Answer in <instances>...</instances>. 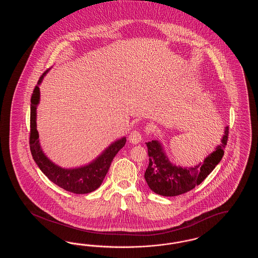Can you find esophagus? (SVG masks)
I'll return each instance as SVG.
<instances>
[{
    "instance_id": "34e87169",
    "label": "esophagus",
    "mask_w": 258,
    "mask_h": 258,
    "mask_svg": "<svg viewBox=\"0 0 258 258\" xmlns=\"http://www.w3.org/2000/svg\"><path fill=\"white\" fill-rule=\"evenodd\" d=\"M128 140L134 143V144H137L139 142H141L142 140V134L139 130H135L131 133V135L128 136Z\"/></svg>"
}]
</instances>
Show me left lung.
<instances>
[{
  "label": "left lung",
  "mask_w": 258,
  "mask_h": 258,
  "mask_svg": "<svg viewBox=\"0 0 258 258\" xmlns=\"http://www.w3.org/2000/svg\"><path fill=\"white\" fill-rule=\"evenodd\" d=\"M229 127L226 126L221 144L195 167L183 168L173 165L165 156L160 142H147L149 165L144 174L150 188L162 197H176L185 194L201 184L221 161L227 144Z\"/></svg>",
  "instance_id": "8db88e82"
}]
</instances>
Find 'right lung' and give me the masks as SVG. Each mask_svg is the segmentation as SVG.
<instances>
[{
  "mask_svg": "<svg viewBox=\"0 0 258 258\" xmlns=\"http://www.w3.org/2000/svg\"><path fill=\"white\" fill-rule=\"evenodd\" d=\"M49 71L46 70L39 77L37 86L35 87L31 98V117H30V150L33 159L39 169L49 179L51 182L59 185L67 191L76 195H84L96 190L100 186L104 177L110 167L111 162L117 153L124 146L125 137L114 142L107 148L98 159L86 166L64 169L54 164L43 154L38 140L37 131V106L39 102V84L44 75Z\"/></svg>",
  "mask_w": 258,
  "mask_h": 258,
  "instance_id": "obj_1",
  "label": "right lung"
}]
</instances>
